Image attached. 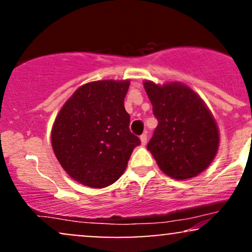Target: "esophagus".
Returning <instances> with one entry per match:
<instances>
[{
  "instance_id": "obj_1",
  "label": "esophagus",
  "mask_w": 252,
  "mask_h": 252,
  "mask_svg": "<svg viewBox=\"0 0 252 252\" xmlns=\"http://www.w3.org/2000/svg\"><path fill=\"white\" fill-rule=\"evenodd\" d=\"M140 140H141V143H142V146H146V144H147V134H146V132L140 136Z\"/></svg>"
}]
</instances>
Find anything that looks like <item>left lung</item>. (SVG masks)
Here are the masks:
<instances>
[{
  "label": "left lung",
  "instance_id": "8db88e82",
  "mask_svg": "<svg viewBox=\"0 0 252 252\" xmlns=\"http://www.w3.org/2000/svg\"><path fill=\"white\" fill-rule=\"evenodd\" d=\"M158 120L147 148L160 169L184 180L200 174L218 150L219 132L215 118L202 99L180 83H144Z\"/></svg>",
  "mask_w": 252,
  "mask_h": 252
}]
</instances>
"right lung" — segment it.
Listing matches in <instances>:
<instances>
[{"instance_id":"obj_1","label":"right lung","mask_w":252,"mask_h":252,"mask_svg":"<svg viewBox=\"0 0 252 252\" xmlns=\"http://www.w3.org/2000/svg\"><path fill=\"white\" fill-rule=\"evenodd\" d=\"M129 80H99L76 90L52 128L58 161L74 180L103 189L120 179L141 141L124 109Z\"/></svg>"}]
</instances>
